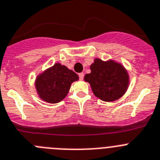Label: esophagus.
I'll list each match as a JSON object with an SVG mask.
<instances>
[{
    "instance_id": "esophagus-1",
    "label": "esophagus",
    "mask_w": 160,
    "mask_h": 160,
    "mask_svg": "<svg viewBox=\"0 0 160 160\" xmlns=\"http://www.w3.org/2000/svg\"><path fill=\"white\" fill-rule=\"evenodd\" d=\"M83 77H84V73H83V72L79 73V78H80V80H83Z\"/></svg>"
}]
</instances>
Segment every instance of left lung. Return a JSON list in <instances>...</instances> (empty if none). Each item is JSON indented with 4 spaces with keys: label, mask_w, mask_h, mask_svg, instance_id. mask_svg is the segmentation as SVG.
Listing matches in <instances>:
<instances>
[{
    "label": "left lung",
    "mask_w": 160,
    "mask_h": 160,
    "mask_svg": "<svg viewBox=\"0 0 160 160\" xmlns=\"http://www.w3.org/2000/svg\"><path fill=\"white\" fill-rule=\"evenodd\" d=\"M90 68L92 72L85 75L84 80L90 83L96 97L106 102H112L126 92L129 75L121 64L95 59Z\"/></svg>",
    "instance_id": "8db88e82"
}]
</instances>
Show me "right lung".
I'll return each mask as SVG.
<instances>
[{
    "label": "right lung",
    "instance_id": "1",
    "mask_svg": "<svg viewBox=\"0 0 160 160\" xmlns=\"http://www.w3.org/2000/svg\"><path fill=\"white\" fill-rule=\"evenodd\" d=\"M78 79L77 73L57 63L37 77L35 87L42 99L57 103L66 96L72 83Z\"/></svg>",
    "mask_w": 160,
    "mask_h": 160
}]
</instances>
